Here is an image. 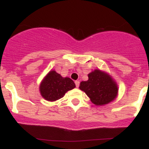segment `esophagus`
I'll list each match as a JSON object with an SVG mask.
<instances>
[{"label":"esophagus","instance_id":"obj_1","mask_svg":"<svg viewBox=\"0 0 149 149\" xmlns=\"http://www.w3.org/2000/svg\"><path fill=\"white\" fill-rule=\"evenodd\" d=\"M75 84H76V88H78V87H79V85H80V82L78 81V80H76V81H75Z\"/></svg>","mask_w":149,"mask_h":149}]
</instances>
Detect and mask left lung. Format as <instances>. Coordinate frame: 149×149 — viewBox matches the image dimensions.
<instances>
[{
  "instance_id": "1",
  "label": "left lung",
  "mask_w": 149,
  "mask_h": 149,
  "mask_svg": "<svg viewBox=\"0 0 149 149\" xmlns=\"http://www.w3.org/2000/svg\"><path fill=\"white\" fill-rule=\"evenodd\" d=\"M80 90L85 92L90 100L97 106L112 102L117 97L118 88L111 76L107 73L95 69L88 74V80L82 81Z\"/></svg>"
}]
</instances>
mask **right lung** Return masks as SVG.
Masks as SVG:
<instances>
[{"instance_id": "right-lung-1", "label": "right lung", "mask_w": 149, "mask_h": 149, "mask_svg": "<svg viewBox=\"0 0 149 149\" xmlns=\"http://www.w3.org/2000/svg\"><path fill=\"white\" fill-rule=\"evenodd\" d=\"M76 88L74 82L71 78H63L55 71L47 73L40 85L41 96L49 102H54L64 96L69 90Z\"/></svg>"}]
</instances>
